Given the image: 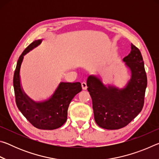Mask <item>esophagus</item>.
I'll use <instances>...</instances> for the list:
<instances>
[{
	"mask_svg": "<svg viewBox=\"0 0 159 159\" xmlns=\"http://www.w3.org/2000/svg\"><path fill=\"white\" fill-rule=\"evenodd\" d=\"M81 85H82V88L83 90H86L87 89V84H86V82H83L81 83Z\"/></svg>",
	"mask_w": 159,
	"mask_h": 159,
	"instance_id": "34e87169",
	"label": "esophagus"
}]
</instances>
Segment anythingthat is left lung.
I'll return each instance as SVG.
<instances>
[{
	"label": "left lung",
	"instance_id": "left-lung-1",
	"mask_svg": "<svg viewBox=\"0 0 159 159\" xmlns=\"http://www.w3.org/2000/svg\"><path fill=\"white\" fill-rule=\"evenodd\" d=\"M123 61L131 72L130 79L123 88L107 86L94 75L88 76L87 80L95 122L107 130L125 127L140 113L144 106L147 78L140 51L131 43L130 53Z\"/></svg>",
	"mask_w": 159,
	"mask_h": 159
}]
</instances>
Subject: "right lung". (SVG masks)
Instances as JSON below:
<instances>
[{"label":"right lung","instance_id":"1","mask_svg":"<svg viewBox=\"0 0 159 159\" xmlns=\"http://www.w3.org/2000/svg\"><path fill=\"white\" fill-rule=\"evenodd\" d=\"M41 39L36 40L24 50L17 61L14 78L15 101L18 109L34 127L41 130H54L61 127L67 119V110L74 96L82 90L79 82H61L49 99L35 102L24 92L20 82V68L24 56L41 44Z\"/></svg>","mask_w":159,"mask_h":159}]
</instances>
